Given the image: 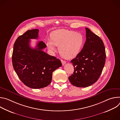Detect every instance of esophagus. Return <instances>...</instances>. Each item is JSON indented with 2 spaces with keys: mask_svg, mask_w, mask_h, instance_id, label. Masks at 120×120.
Returning a JSON list of instances; mask_svg holds the SVG:
<instances>
[{
  "mask_svg": "<svg viewBox=\"0 0 120 120\" xmlns=\"http://www.w3.org/2000/svg\"><path fill=\"white\" fill-rule=\"evenodd\" d=\"M61 61L62 62V65H64L65 64H66V62L64 61V60H61Z\"/></svg>",
  "mask_w": 120,
  "mask_h": 120,
  "instance_id": "34e87169",
  "label": "esophagus"
}]
</instances>
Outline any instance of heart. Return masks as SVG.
<instances>
[{
  "mask_svg": "<svg viewBox=\"0 0 120 120\" xmlns=\"http://www.w3.org/2000/svg\"><path fill=\"white\" fill-rule=\"evenodd\" d=\"M51 38L45 41L47 48L54 52L58 46L60 54L66 59L76 57L80 52L84 44L82 34L74 31L64 29L54 31L50 34Z\"/></svg>",
  "mask_w": 120,
  "mask_h": 120,
  "instance_id": "heart-1",
  "label": "heart"
}]
</instances>
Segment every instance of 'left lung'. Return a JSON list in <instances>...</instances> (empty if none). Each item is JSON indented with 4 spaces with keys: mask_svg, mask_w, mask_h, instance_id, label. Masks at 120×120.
I'll list each match as a JSON object with an SVG mask.
<instances>
[{
    "mask_svg": "<svg viewBox=\"0 0 120 120\" xmlns=\"http://www.w3.org/2000/svg\"><path fill=\"white\" fill-rule=\"evenodd\" d=\"M86 41L82 50L71 62L74 67L73 75L68 77L75 86L86 87L99 79L105 63L106 54L102 40L88 28Z\"/></svg>",
    "mask_w": 120,
    "mask_h": 120,
    "instance_id": "obj_1",
    "label": "left lung"
}]
</instances>
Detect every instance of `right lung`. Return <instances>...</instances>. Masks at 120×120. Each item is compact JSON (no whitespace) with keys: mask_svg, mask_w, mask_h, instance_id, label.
Returning a JSON list of instances; mask_svg holds the SVG:
<instances>
[{"mask_svg":"<svg viewBox=\"0 0 120 120\" xmlns=\"http://www.w3.org/2000/svg\"><path fill=\"white\" fill-rule=\"evenodd\" d=\"M38 29L29 30L15 40L12 60L14 69L20 80L33 89L47 86L51 83L53 72L62 66L61 61L42 50L46 47L43 41L37 47L30 46V39H37Z\"/></svg>","mask_w":120,"mask_h":120,"instance_id":"right-lung-1","label":"right lung"}]
</instances>
